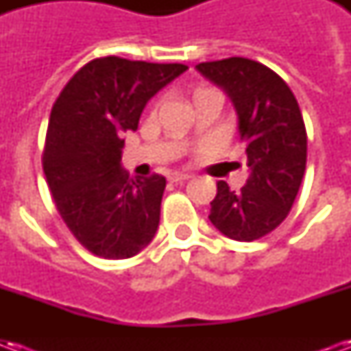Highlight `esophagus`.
I'll list each match as a JSON object with an SVG mask.
<instances>
[{
    "label": "esophagus",
    "instance_id": "34e87169",
    "mask_svg": "<svg viewBox=\"0 0 351 351\" xmlns=\"http://www.w3.org/2000/svg\"><path fill=\"white\" fill-rule=\"evenodd\" d=\"M188 178H191L190 173H173V175L169 176L171 182H184V180H188Z\"/></svg>",
    "mask_w": 351,
    "mask_h": 351
}]
</instances>
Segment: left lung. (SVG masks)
Returning <instances> with one entry per match:
<instances>
[{
	"label": "left lung",
	"mask_w": 351,
	"mask_h": 351,
	"mask_svg": "<svg viewBox=\"0 0 351 351\" xmlns=\"http://www.w3.org/2000/svg\"><path fill=\"white\" fill-rule=\"evenodd\" d=\"M195 69L233 103L250 167L241 191L218 182L208 220L233 241H258L286 220L301 188L306 169L301 108L276 73L248 58L205 62Z\"/></svg>",
	"instance_id": "8db88e82"
}]
</instances>
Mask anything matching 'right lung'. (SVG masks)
Returning a JSON list of instances; mask_svg holds the SVG:
<instances>
[{
	"mask_svg": "<svg viewBox=\"0 0 351 351\" xmlns=\"http://www.w3.org/2000/svg\"><path fill=\"white\" fill-rule=\"evenodd\" d=\"M186 69L97 58L73 75L52 107L43 171L65 226L99 258H133L158 231L167 182L161 175L130 178L120 167L122 133L137 130L146 103Z\"/></svg>",
	"mask_w": 351,
	"mask_h": 351,
	"instance_id": "right-lung-1",
	"label": "right lung"
}]
</instances>
